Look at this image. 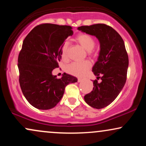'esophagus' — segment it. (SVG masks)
Segmentation results:
<instances>
[{
  "label": "esophagus",
  "mask_w": 146,
  "mask_h": 146,
  "mask_svg": "<svg viewBox=\"0 0 146 146\" xmlns=\"http://www.w3.org/2000/svg\"><path fill=\"white\" fill-rule=\"evenodd\" d=\"M82 80H83L82 78H78V82H80L82 81Z\"/></svg>",
  "instance_id": "34e87169"
}]
</instances>
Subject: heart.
Instances as JSON below:
<instances>
[{
  "mask_svg": "<svg viewBox=\"0 0 146 146\" xmlns=\"http://www.w3.org/2000/svg\"><path fill=\"white\" fill-rule=\"evenodd\" d=\"M76 40L87 51H90V53L93 51V48L95 46V40L93 36L87 33H80L76 37ZM68 44L67 42L64 43L61 49V58L63 60H68ZM91 66L89 61H84L82 62H72L66 66V71L74 76H82L86 73Z\"/></svg>",
  "mask_w": 146,
  "mask_h": 146,
  "instance_id": "b5f03b06",
  "label": "heart"
}]
</instances>
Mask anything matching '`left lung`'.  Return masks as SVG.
<instances>
[{
	"label": "left lung",
	"instance_id": "left-lung-1",
	"mask_svg": "<svg viewBox=\"0 0 146 146\" xmlns=\"http://www.w3.org/2000/svg\"><path fill=\"white\" fill-rule=\"evenodd\" d=\"M78 29L96 36L100 42L98 60L93 67L98 83L93 81V90L84 96L90 106L101 109L111 104L124 86L128 67V56L123 39L111 27L95 24L79 27Z\"/></svg>",
	"mask_w": 146,
	"mask_h": 146
}]
</instances>
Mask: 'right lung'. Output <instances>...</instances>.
I'll return each instance as SVG.
<instances>
[{"mask_svg": "<svg viewBox=\"0 0 146 146\" xmlns=\"http://www.w3.org/2000/svg\"><path fill=\"white\" fill-rule=\"evenodd\" d=\"M68 25L44 23L35 27L23 40L18 55L19 83L29 103L40 110H48L58 104L65 87L78 81L64 73L62 78L52 75L59 67L64 42L73 35Z\"/></svg>", "mask_w": 146, "mask_h": 146, "instance_id": "obj_1", "label": "right lung"}]
</instances>
